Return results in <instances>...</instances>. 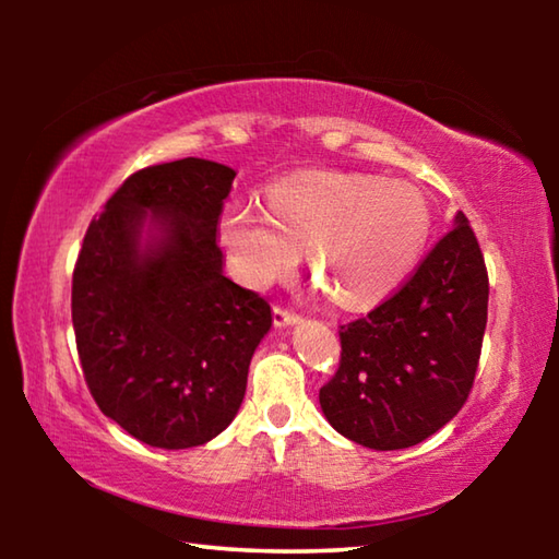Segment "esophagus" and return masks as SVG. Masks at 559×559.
I'll use <instances>...</instances> for the list:
<instances>
[{"instance_id":"34e87169","label":"esophagus","mask_w":559,"mask_h":559,"mask_svg":"<svg viewBox=\"0 0 559 559\" xmlns=\"http://www.w3.org/2000/svg\"><path fill=\"white\" fill-rule=\"evenodd\" d=\"M298 316L293 313V310H286V308H273V325L276 328H288V325H296L298 323Z\"/></svg>"}]
</instances>
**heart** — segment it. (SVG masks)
<instances>
[{
  "label": "heart",
  "mask_w": 559,
  "mask_h": 559,
  "mask_svg": "<svg viewBox=\"0 0 559 559\" xmlns=\"http://www.w3.org/2000/svg\"><path fill=\"white\" fill-rule=\"evenodd\" d=\"M431 231L419 189L372 175L302 173L273 185L269 212L234 202L219 239L253 288L296 271L300 253L337 306L362 308L409 276Z\"/></svg>",
  "instance_id": "b5f03b06"
}]
</instances>
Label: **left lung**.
<instances>
[{"label":"left lung","instance_id":"8db88e82","mask_svg":"<svg viewBox=\"0 0 559 559\" xmlns=\"http://www.w3.org/2000/svg\"><path fill=\"white\" fill-rule=\"evenodd\" d=\"M486 320V261L459 212L392 298L340 328V367L320 390L330 427L374 451L429 439L468 400Z\"/></svg>","mask_w":559,"mask_h":559}]
</instances>
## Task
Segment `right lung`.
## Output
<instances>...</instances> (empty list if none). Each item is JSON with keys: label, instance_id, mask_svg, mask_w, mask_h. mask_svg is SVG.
<instances>
[{"label": "right lung", "instance_id": "1", "mask_svg": "<svg viewBox=\"0 0 559 559\" xmlns=\"http://www.w3.org/2000/svg\"><path fill=\"white\" fill-rule=\"evenodd\" d=\"M236 173L185 157L130 175L93 219L71 316L100 412L157 449H192L234 421L271 306L224 276L216 226Z\"/></svg>", "mask_w": 559, "mask_h": 559}]
</instances>
